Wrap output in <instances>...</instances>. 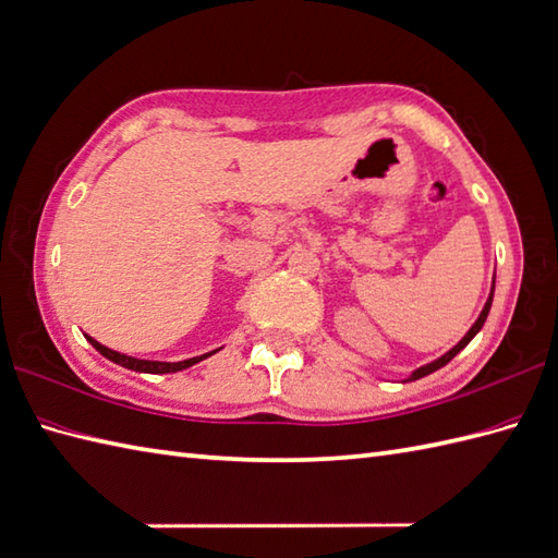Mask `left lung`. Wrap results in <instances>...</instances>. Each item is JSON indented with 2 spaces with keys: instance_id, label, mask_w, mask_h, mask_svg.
<instances>
[{
  "instance_id": "8db88e82",
  "label": "left lung",
  "mask_w": 558,
  "mask_h": 558,
  "mask_svg": "<svg viewBox=\"0 0 558 558\" xmlns=\"http://www.w3.org/2000/svg\"><path fill=\"white\" fill-rule=\"evenodd\" d=\"M492 296H495V280H492V290H489V296H487V302H485V306H483V311H481V316H477V320L473 323L471 326V330L463 335V340L457 344V347H451L447 354H442L439 359H435V361H430V364H425V366H421V368H416L413 371L411 375H409V380H418V378H423V375H430L433 371H437V368H442V366H447L451 359H454L461 349L469 344L477 332H481V328L485 326V320H487V314H489V306H492Z\"/></svg>"
}]
</instances>
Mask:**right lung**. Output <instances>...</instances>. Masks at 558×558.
I'll return each mask as SVG.
<instances>
[{"instance_id":"right-lung-1","label":"right lung","mask_w":558,"mask_h":558,"mask_svg":"<svg viewBox=\"0 0 558 558\" xmlns=\"http://www.w3.org/2000/svg\"><path fill=\"white\" fill-rule=\"evenodd\" d=\"M87 340H89V344H93V347L97 349V352H99L101 356H107L109 361H113V364H119V366H123V368H131V371H137V373H178V371H183V368H190V366H194V364H199V361H204L206 356H211V354L218 352V349H214V352H209V354L192 356V359L175 361V364H171V361H147V359L125 356V354H121V352H113V349L99 344L97 340L89 338V335H87Z\"/></svg>"}]
</instances>
